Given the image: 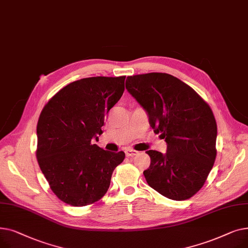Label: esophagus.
Wrapping results in <instances>:
<instances>
[{"label":"esophagus","mask_w":248,"mask_h":248,"mask_svg":"<svg viewBox=\"0 0 248 248\" xmlns=\"http://www.w3.org/2000/svg\"><path fill=\"white\" fill-rule=\"evenodd\" d=\"M124 153H125L126 157H128V158L135 157V155H137L139 154V152H137V151H135V150H133V149H127V150L124 151Z\"/></svg>","instance_id":"obj_1"}]
</instances>
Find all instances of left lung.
<instances>
[{
	"instance_id": "8db88e82",
	"label": "left lung",
	"mask_w": 248,
	"mask_h": 248,
	"mask_svg": "<svg viewBox=\"0 0 248 248\" xmlns=\"http://www.w3.org/2000/svg\"><path fill=\"white\" fill-rule=\"evenodd\" d=\"M125 87L168 145L165 155L146 152L151 157L144 171L148 184L169 199L191 198L203 187L216 159L217 124L209 104L168 73L127 76Z\"/></svg>"
}]
</instances>
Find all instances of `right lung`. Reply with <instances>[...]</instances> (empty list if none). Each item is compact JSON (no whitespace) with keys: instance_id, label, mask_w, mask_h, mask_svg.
I'll list each match as a JSON object with an SVG mask.
<instances>
[{"instance_id":"right-lung-1","label":"right lung","mask_w":248,"mask_h":248,"mask_svg":"<svg viewBox=\"0 0 248 248\" xmlns=\"http://www.w3.org/2000/svg\"><path fill=\"white\" fill-rule=\"evenodd\" d=\"M125 76L88 77L69 83L43 108L37 124L36 157L50 189L64 203L81 207L108 192L124 152L91 142L124 91Z\"/></svg>"}]
</instances>
